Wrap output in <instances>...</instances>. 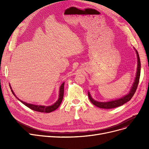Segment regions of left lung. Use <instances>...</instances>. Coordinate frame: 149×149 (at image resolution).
Wrapping results in <instances>:
<instances>
[{
  "mask_svg": "<svg viewBox=\"0 0 149 149\" xmlns=\"http://www.w3.org/2000/svg\"><path fill=\"white\" fill-rule=\"evenodd\" d=\"M135 51L136 53L137 58H138L137 71H136L135 80L134 83H133V85H132L129 93L127 95H125L123 97L119 98V99L110 101H107V102H100V101H97L95 100H93L92 98V97L91 96L90 93L88 92L89 98L93 104H94L95 106H97L98 107L102 108V109H112V108H115L117 107H119L120 106H122L124 104L127 103V101L130 100V99L132 98V97L134 96V93L136 92V90L137 89L138 84L139 83V77H140V72H141V62H140L139 54H138V51L136 49H135Z\"/></svg>",
  "mask_w": 149,
  "mask_h": 149,
  "instance_id": "left-lung-1",
  "label": "left lung"
}]
</instances>
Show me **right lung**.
<instances>
[{
	"instance_id": "1",
	"label": "right lung",
	"mask_w": 149,
	"mask_h": 149,
	"mask_svg": "<svg viewBox=\"0 0 149 149\" xmlns=\"http://www.w3.org/2000/svg\"><path fill=\"white\" fill-rule=\"evenodd\" d=\"M64 84L65 83H63L61 84V85L60 86V91H59V98L58 99V100L54 104L51 105V106H38V105H36V104H29V103H27L24 102L22 100H20V99H19L16 95H15L14 92H13V91L12 90V88H11V86L10 85V89H11V91L13 92V93L14 94V95L17 98V100H19L21 103H22L23 104H25L26 106H27L28 107H29V109H32L33 111H37V112H45V113H49L51 112L52 111H54L60 106L63 98V93H64Z\"/></svg>"
}]
</instances>
